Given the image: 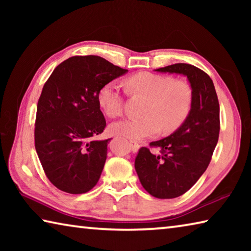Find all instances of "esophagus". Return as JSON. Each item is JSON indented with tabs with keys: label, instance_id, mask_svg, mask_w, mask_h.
Segmentation results:
<instances>
[{
	"label": "esophagus",
	"instance_id": "esophagus-1",
	"mask_svg": "<svg viewBox=\"0 0 251 251\" xmlns=\"http://www.w3.org/2000/svg\"><path fill=\"white\" fill-rule=\"evenodd\" d=\"M129 147L133 152H137L139 150V145L136 142H129Z\"/></svg>",
	"mask_w": 251,
	"mask_h": 251
}]
</instances>
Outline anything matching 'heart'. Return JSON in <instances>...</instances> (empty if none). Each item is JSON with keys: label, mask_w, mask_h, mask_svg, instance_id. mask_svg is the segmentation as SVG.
I'll return each instance as SVG.
<instances>
[{"label": "heart", "mask_w": 251, "mask_h": 251, "mask_svg": "<svg viewBox=\"0 0 251 251\" xmlns=\"http://www.w3.org/2000/svg\"><path fill=\"white\" fill-rule=\"evenodd\" d=\"M126 86L131 94L146 97L147 101L142 110L143 117L126 118L109 126L115 136L141 141L157 135L161 127L165 131H172L182 124L192 108V88L182 80L143 72L130 76ZM97 100L108 117H117L123 112V97L115 82L100 88Z\"/></svg>", "instance_id": "heart-1"}]
</instances>
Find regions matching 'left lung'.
<instances>
[{
  "instance_id": "8db88e82",
  "label": "left lung",
  "mask_w": 251,
  "mask_h": 251,
  "mask_svg": "<svg viewBox=\"0 0 251 251\" xmlns=\"http://www.w3.org/2000/svg\"><path fill=\"white\" fill-rule=\"evenodd\" d=\"M154 71L186 76L193 92L192 108L184 123L167 137L151 143L160 148L161 156L142 147L135 159L146 192L171 199L192 188L209 165L219 136V103L211 78L196 66L177 63Z\"/></svg>"
}]
</instances>
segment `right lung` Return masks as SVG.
<instances>
[{
  "label": "right lung",
  "instance_id": "obj_1",
  "mask_svg": "<svg viewBox=\"0 0 251 251\" xmlns=\"http://www.w3.org/2000/svg\"><path fill=\"white\" fill-rule=\"evenodd\" d=\"M127 72L96 55L73 56L45 83L37 103L35 150L58 189L84 194L99 181L112 138L94 139L106 126L97 95L105 84Z\"/></svg>",
  "mask_w": 251,
  "mask_h": 251
}]
</instances>
